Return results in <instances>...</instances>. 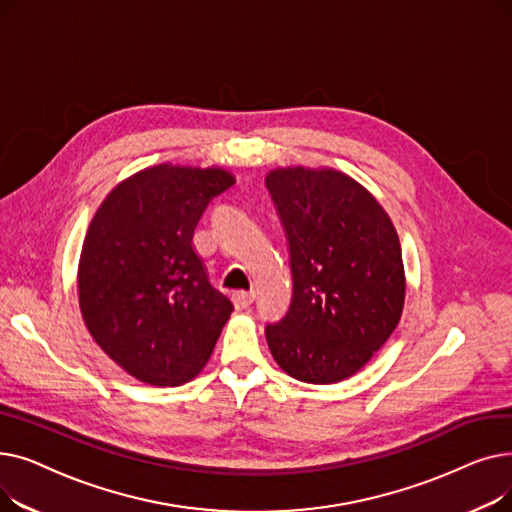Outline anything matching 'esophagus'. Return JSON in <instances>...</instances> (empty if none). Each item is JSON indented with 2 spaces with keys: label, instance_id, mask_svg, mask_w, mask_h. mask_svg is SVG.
I'll list each match as a JSON object with an SVG mask.
<instances>
[{
  "label": "esophagus",
  "instance_id": "esophagus-1",
  "mask_svg": "<svg viewBox=\"0 0 512 512\" xmlns=\"http://www.w3.org/2000/svg\"><path fill=\"white\" fill-rule=\"evenodd\" d=\"M232 303L236 309H249L255 303V292H236Z\"/></svg>",
  "mask_w": 512,
  "mask_h": 512
}]
</instances>
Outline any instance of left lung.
Listing matches in <instances>:
<instances>
[{"instance_id":"8db88e82","label":"left lung","mask_w":512,"mask_h":512,"mask_svg":"<svg viewBox=\"0 0 512 512\" xmlns=\"http://www.w3.org/2000/svg\"><path fill=\"white\" fill-rule=\"evenodd\" d=\"M265 186L292 270V301L267 324V346L294 380L342 382L386 344L405 307L396 228L365 186L332 168H276Z\"/></svg>"}]
</instances>
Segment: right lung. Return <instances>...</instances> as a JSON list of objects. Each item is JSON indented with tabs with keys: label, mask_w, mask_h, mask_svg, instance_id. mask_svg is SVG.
Wrapping results in <instances>:
<instances>
[{
	"label": "right lung",
	"mask_w": 512,
	"mask_h": 512,
	"mask_svg": "<svg viewBox=\"0 0 512 512\" xmlns=\"http://www.w3.org/2000/svg\"><path fill=\"white\" fill-rule=\"evenodd\" d=\"M224 168L159 164L114 186L89 224L78 305L101 351L132 378L182 386L201 373L232 303L209 284L193 234Z\"/></svg>",
	"instance_id": "right-lung-1"
}]
</instances>
